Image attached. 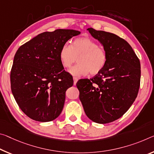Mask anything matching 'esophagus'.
I'll list each match as a JSON object with an SVG mask.
<instances>
[{
  "label": "esophagus",
  "instance_id": "obj_1",
  "mask_svg": "<svg viewBox=\"0 0 154 154\" xmlns=\"http://www.w3.org/2000/svg\"><path fill=\"white\" fill-rule=\"evenodd\" d=\"M73 80H74V85H75L78 81V79L77 77H73Z\"/></svg>",
  "mask_w": 154,
  "mask_h": 154
}]
</instances>
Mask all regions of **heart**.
Listing matches in <instances>:
<instances>
[{
	"instance_id": "obj_1",
	"label": "heart",
	"mask_w": 154,
	"mask_h": 154,
	"mask_svg": "<svg viewBox=\"0 0 154 154\" xmlns=\"http://www.w3.org/2000/svg\"><path fill=\"white\" fill-rule=\"evenodd\" d=\"M60 60L66 68H70L77 60L79 63L70 68L69 72L79 77L89 73L96 75L101 72L106 65L108 55L97 42L84 37L75 39L70 45L63 46L60 51Z\"/></svg>"
}]
</instances>
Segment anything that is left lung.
Returning a JSON list of instances; mask_svg holds the SVG:
<instances>
[{"label": "left lung", "mask_w": 154, "mask_h": 154, "mask_svg": "<svg viewBox=\"0 0 154 154\" xmlns=\"http://www.w3.org/2000/svg\"><path fill=\"white\" fill-rule=\"evenodd\" d=\"M87 30L103 45L108 61L99 74L77 82L79 99L90 120L101 124L111 123L123 116L137 97L140 60L124 39L92 28Z\"/></svg>", "instance_id": "obj_1"}]
</instances>
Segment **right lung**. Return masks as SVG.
Returning a JSON list of instances; mask_svg holds the SVG:
<instances>
[{"label": "right lung", "instance_id": "obj_1", "mask_svg": "<svg viewBox=\"0 0 154 154\" xmlns=\"http://www.w3.org/2000/svg\"><path fill=\"white\" fill-rule=\"evenodd\" d=\"M80 34L72 29H56L39 34L20 46L11 70V89L16 103L33 120L48 122L59 116L66 91L73 85L60 60L67 41Z\"/></svg>", "mask_w": 154, "mask_h": 154}]
</instances>
